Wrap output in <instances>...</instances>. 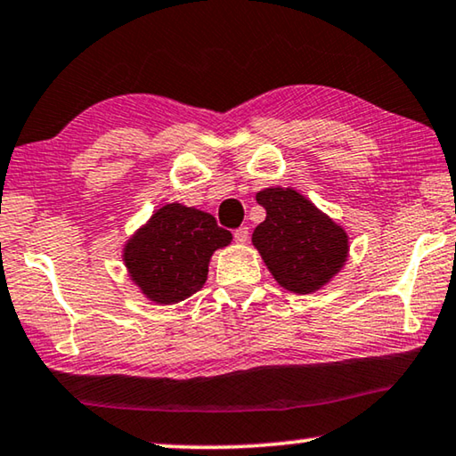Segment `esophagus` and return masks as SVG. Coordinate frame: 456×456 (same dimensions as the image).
<instances>
[{"label":"esophagus","instance_id":"obj_1","mask_svg":"<svg viewBox=\"0 0 456 456\" xmlns=\"http://www.w3.org/2000/svg\"><path fill=\"white\" fill-rule=\"evenodd\" d=\"M248 237H249L248 227H240V229L233 231V240H235L237 243H246Z\"/></svg>","mask_w":456,"mask_h":456}]
</instances>
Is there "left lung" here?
<instances>
[{"mask_svg":"<svg viewBox=\"0 0 456 456\" xmlns=\"http://www.w3.org/2000/svg\"><path fill=\"white\" fill-rule=\"evenodd\" d=\"M256 200L266 208V219L251 241L281 287L307 295L342 270L348 235L314 202L293 188H266Z\"/></svg>","mask_w":456,"mask_h":456,"instance_id":"left-lung-1","label":"left lung"}]
</instances>
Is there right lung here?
<instances>
[{"instance_id":"1","label":"right lung","mask_w":456,"mask_h":456,"mask_svg":"<svg viewBox=\"0 0 456 456\" xmlns=\"http://www.w3.org/2000/svg\"><path fill=\"white\" fill-rule=\"evenodd\" d=\"M231 240L213 215L174 202L155 210L147 225L126 241L122 260L142 295L172 305L202 289L210 256Z\"/></svg>"}]
</instances>
